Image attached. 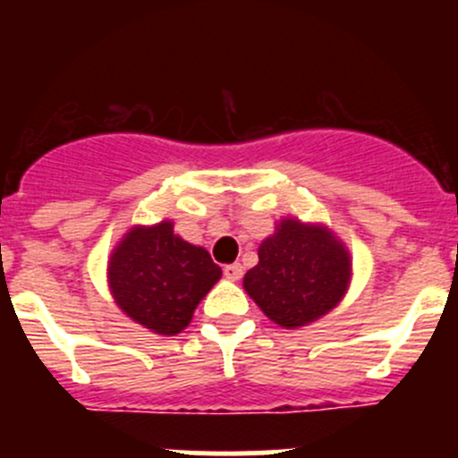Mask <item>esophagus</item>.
I'll return each mask as SVG.
<instances>
[{
    "label": "esophagus",
    "instance_id": "34e87169",
    "mask_svg": "<svg viewBox=\"0 0 458 458\" xmlns=\"http://www.w3.org/2000/svg\"><path fill=\"white\" fill-rule=\"evenodd\" d=\"M224 275L228 276L230 281H239L243 276V266L242 263H230V266L224 267Z\"/></svg>",
    "mask_w": 458,
    "mask_h": 458
}]
</instances>
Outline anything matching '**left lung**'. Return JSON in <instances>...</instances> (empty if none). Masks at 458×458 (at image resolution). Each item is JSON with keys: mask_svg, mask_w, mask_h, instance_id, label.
Returning <instances> with one entry per match:
<instances>
[{"mask_svg": "<svg viewBox=\"0 0 458 458\" xmlns=\"http://www.w3.org/2000/svg\"><path fill=\"white\" fill-rule=\"evenodd\" d=\"M257 255L259 263L243 276V290L285 330L310 326L335 310L352 281L350 250L326 224L284 216Z\"/></svg>", "mask_w": 458, "mask_h": 458, "instance_id": "left-lung-1", "label": "left lung"}]
</instances>
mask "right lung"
Listing matches in <instances>:
<instances>
[{
	"mask_svg": "<svg viewBox=\"0 0 458 458\" xmlns=\"http://www.w3.org/2000/svg\"><path fill=\"white\" fill-rule=\"evenodd\" d=\"M106 276L123 315L155 335L174 336L221 279V267L206 248L183 242L173 221L164 219L132 225L110 252Z\"/></svg>",
	"mask_w": 458,
	"mask_h": 458,
	"instance_id": "add662e5",
	"label": "right lung"
}]
</instances>
